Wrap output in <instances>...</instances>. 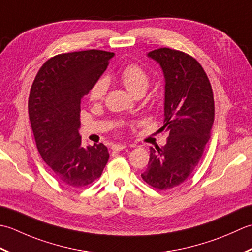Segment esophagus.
I'll list each match as a JSON object with an SVG mask.
<instances>
[{
  "label": "esophagus",
  "instance_id": "obj_1",
  "mask_svg": "<svg viewBox=\"0 0 252 252\" xmlns=\"http://www.w3.org/2000/svg\"><path fill=\"white\" fill-rule=\"evenodd\" d=\"M126 146L122 145V143H117V145H113L112 146V150L113 151H122L123 149H125Z\"/></svg>",
  "mask_w": 252,
  "mask_h": 252
}]
</instances>
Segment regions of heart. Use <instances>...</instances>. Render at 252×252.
I'll list each match as a JSON object with an SVG mask.
<instances>
[{"instance_id": "1", "label": "heart", "mask_w": 252, "mask_h": 252, "mask_svg": "<svg viewBox=\"0 0 252 252\" xmlns=\"http://www.w3.org/2000/svg\"><path fill=\"white\" fill-rule=\"evenodd\" d=\"M121 80L125 88L136 96L143 94L149 86V75L147 71L137 64H129L121 71ZM107 91V80L105 78L96 79L89 89L91 101H101Z\"/></svg>"}]
</instances>
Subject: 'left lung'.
Here are the masks:
<instances>
[{"label":"left lung","instance_id":"1","mask_svg":"<svg viewBox=\"0 0 252 252\" xmlns=\"http://www.w3.org/2000/svg\"><path fill=\"white\" fill-rule=\"evenodd\" d=\"M160 64L165 78L164 122L166 145L150 148L143 181L160 190L174 188L198 165L214 122L211 84L199 62L182 51L161 48L148 53Z\"/></svg>","mask_w":252,"mask_h":252}]
</instances>
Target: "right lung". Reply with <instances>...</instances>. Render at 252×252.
<instances>
[{
  "mask_svg": "<svg viewBox=\"0 0 252 252\" xmlns=\"http://www.w3.org/2000/svg\"><path fill=\"white\" fill-rule=\"evenodd\" d=\"M114 53L87 50L55 55L38 71L28 111L34 140L52 175L69 187H85L109 161L103 143L81 147L80 103Z\"/></svg>",
  "mask_w": 252,
  "mask_h": 252,
  "instance_id": "right-lung-1",
  "label": "right lung"
}]
</instances>
